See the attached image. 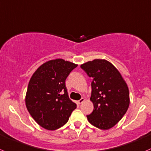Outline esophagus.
Instances as JSON below:
<instances>
[{
  "mask_svg": "<svg viewBox=\"0 0 151 151\" xmlns=\"http://www.w3.org/2000/svg\"><path fill=\"white\" fill-rule=\"evenodd\" d=\"M85 101V99H84V98H81V99L79 100L78 101V104H82V103H83V101Z\"/></svg>",
  "mask_w": 151,
  "mask_h": 151,
  "instance_id": "1",
  "label": "esophagus"
}]
</instances>
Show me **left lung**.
<instances>
[{"mask_svg":"<svg viewBox=\"0 0 151 151\" xmlns=\"http://www.w3.org/2000/svg\"><path fill=\"white\" fill-rule=\"evenodd\" d=\"M92 78L90 101L93 111L86 115L92 126L108 130L126 114L130 104L129 91L117 68L105 59H95L81 65Z\"/></svg>","mask_w":151,"mask_h":151,"instance_id":"8db88e82","label":"left lung"}]
</instances>
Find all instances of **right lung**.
Masks as SVG:
<instances>
[{"label": "right lung", "instance_id": "obj_1", "mask_svg": "<svg viewBox=\"0 0 151 151\" xmlns=\"http://www.w3.org/2000/svg\"><path fill=\"white\" fill-rule=\"evenodd\" d=\"M77 66L64 59H53L42 65L31 76L25 105L42 128L53 131L63 126L76 108L68 96L65 80Z\"/></svg>", "mask_w": 151, "mask_h": 151}]
</instances>
